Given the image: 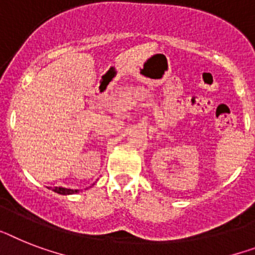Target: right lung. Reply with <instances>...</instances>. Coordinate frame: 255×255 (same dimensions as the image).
Instances as JSON below:
<instances>
[{
	"mask_svg": "<svg viewBox=\"0 0 255 255\" xmlns=\"http://www.w3.org/2000/svg\"><path fill=\"white\" fill-rule=\"evenodd\" d=\"M53 191L57 194H63V195H69V194H76L78 190H70V188H64V187H55Z\"/></svg>",
	"mask_w": 255,
	"mask_h": 255,
	"instance_id": "obj_1",
	"label": "right lung"
}]
</instances>
